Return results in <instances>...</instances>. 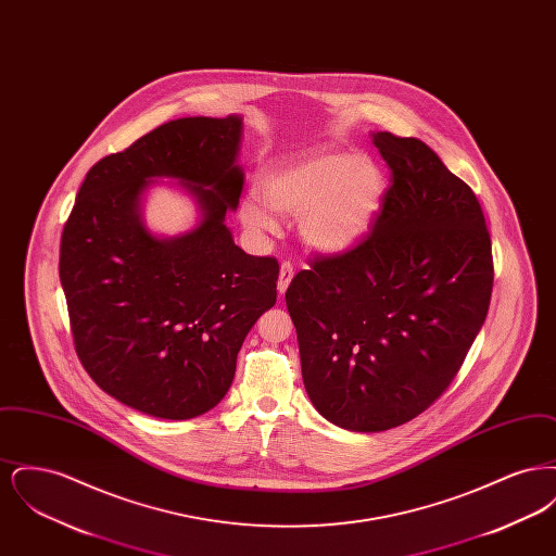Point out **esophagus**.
<instances>
[{
    "label": "esophagus",
    "mask_w": 556,
    "mask_h": 556,
    "mask_svg": "<svg viewBox=\"0 0 556 556\" xmlns=\"http://www.w3.org/2000/svg\"><path fill=\"white\" fill-rule=\"evenodd\" d=\"M291 279H293V266L290 263H283L279 268V281H277V290L281 295L290 288Z\"/></svg>",
    "instance_id": "1"
}]
</instances>
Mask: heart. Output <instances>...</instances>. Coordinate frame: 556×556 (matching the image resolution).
Segmentation results:
<instances>
[{
	"instance_id": "b5f03b06",
	"label": "heart",
	"mask_w": 556,
	"mask_h": 556,
	"mask_svg": "<svg viewBox=\"0 0 556 556\" xmlns=\"http://www.w3.org/2000/svg\"><path fill=\"white\" fill-rule=\"evenodd\" d=\"M386 195V177L365 154L325 152L283 166L265 179V198L241 202V223L256 233H275L277 218H298L306 248L320 254H344L369 236Z\"/></svg>"
}]
</instances>
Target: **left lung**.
Wrapping results in <instances>:
<instances>
[{"label": "left lung", "mask_w": 556, "mask_h": 556, "mask_svg": "<svg viewBox=\"0 0 556 556\" xmlns=\"http://www.w3.org/2000/svg\"><path fill=\"white\" fill-rule=\"evenodd\" d=\"M392 170L369 236L286 291L302 379L350 431L408 424L446 392L485 320L494 265L476 193L415 137L372 132Z\"/></svg>", "instance_id": "obj_1"}]
</instances>
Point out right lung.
Wrapping results in <instances>:
<instances>
[{"mask_svg": "<svg viewBox=\"0 0 556 556\" xmlns=\"http://www.w3.org/2000/svg\"><path fill=\"white\" fill-rule=\"evenodd\" d=\"M241 118H177L91 166L60 239L75 350L112 397L159 419H193L231 388L248 331L277 300L279 263L250 256L225 225L243 187ZM168 176L201 223L177 239L142 225L140 200Z\"/></svg>", "mask_w": 556, "mask_h": 556, "instance_id": "obj_1", "label": "right lung"}]
</instances>
